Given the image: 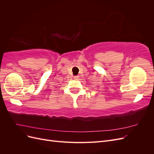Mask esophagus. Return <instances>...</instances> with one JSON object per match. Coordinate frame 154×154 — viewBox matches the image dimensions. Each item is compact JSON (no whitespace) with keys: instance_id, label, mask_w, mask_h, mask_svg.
I'll list each match as a JSON object with an SVG mask.
<instances>
[{"instance_id":"esophagus-1","label":"esophagus","mask_w":154,"mask_h":154,"mask_svg":"<svg viewBox=\"0 0 154 154\" xmlns=\"http://www.w3.org/2000/svg\"><path fill=\"white\" fill-rule=\"evenodd\" d=\"M79 76H74V80H79Z\"/></svg>"}]
</instances>
